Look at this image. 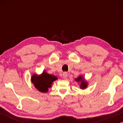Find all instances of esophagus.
Wrapping results in <instances>:
<instances>
[{
  "instance_id": "34e87169",
  "label": "esophagus",
  "mask_w": 123,
  "mask_h": 123,
  "mask_svg": "<svg viewBox=\"0 0 123 123\" xmlns=\"http://www.w3.org/2000/svg\"><path fill=\"white\" fill-rule=\"evenodd\" d=\"M68 77V73L67 72H64L63 74V77L64 79H66L67 77Z\"/></svg>"
}]
</instances>
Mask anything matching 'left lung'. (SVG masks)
I'll use <instances>...</instances> for the list:
<instances>
[{
	"mask_svg": "<svg viewBox=\"0 0 123 123\" xmlns=\"http://www.w3.org/2000/svg\"><path fill=\"white\" fill-rule=\"evenodd\" d=\"M75 80L78 82H80V88L81 89H85L86 88H87V82L86 81L85 78H84L82 76H81V75L79 76L77 78H75Z\"/></svg>",
	"mask_w": 123,
	"mask_h": 123,
	"instance_id": "obj_1",
	"label": "left lung"
}]
</instances>
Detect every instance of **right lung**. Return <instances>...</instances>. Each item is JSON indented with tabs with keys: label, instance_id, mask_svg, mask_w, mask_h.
I'll use <instances>...</instances> for the list:
<instances>
[{
	"label": "right lung",
	"instance_id": "obj_1",
	"mask_svg": "<svg viewBox=\"0 0 123 123\" xmlns=\"http://www.w3.org/2000/svg\"><path fill=\"white\" fill-rule=\"evenodd\" d=\"M58 78L55 75L49 74L43 71L40 75L33 74L31 77V82L35 88L41 92H47L48 89L51 87V84Z\"/></svg>",
	"mask_w": 123,
	"mask_h": 123
}]
</instances>
